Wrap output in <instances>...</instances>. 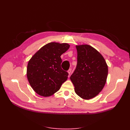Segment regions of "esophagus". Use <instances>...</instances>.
Segmentation results:
<instances>
[{
  "instance_id": "34e87169",
  "label": "esophagus",
  "mask_w": 130,
  "mask_h": 130,
  "mask_svg": "<svg viewBox=\"0 0 130 130\" xmlns=\"http://www.w3.org/2000/svg\"><path fill=\"white\" fill-rule=\"evenodd\" d=\"M71 72H72V69H71V68L69 69L68 70V73L69 75L70 74V73H71Z\"/></svg>"
}]
</instances>
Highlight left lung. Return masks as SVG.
Listing matches in <instances>:
<instances>
[{"label": "left lung", "mask_w": 130, "mask_h": 130, "mask_svg": "<svg viewBox=\"0 0 130 130\" xmlns=\"http://www.w3.org/2000/svg\"><path fill=\"white\" fill-rule=\"evenodd\" d=\"M76 68L70 76L77 95L86 100L96 96L106 84L108 66L103 56L87 44L76 45Z\"/></svg>", "instance_id": "left-lung-1"}]
</instances>
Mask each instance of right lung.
Segmentation results:
<instances>
[{"instance_id": "add662e5", "label": "right lung", "mask_w": 130, "mask_h": 130, "mask_svg": "<svg viewBox=\"0 0 130 130\" xmlns=\"http://www.w3.org/2000/svg\"><path fill=\"white\" fill-rule=\"evenodd\" d=\"M67 43L51 42L44 45L29 60L27 80L34 91L49 96L60 89L68 78V73L61 68V55L69 48Z\"/></svg>"}]
</instances>
